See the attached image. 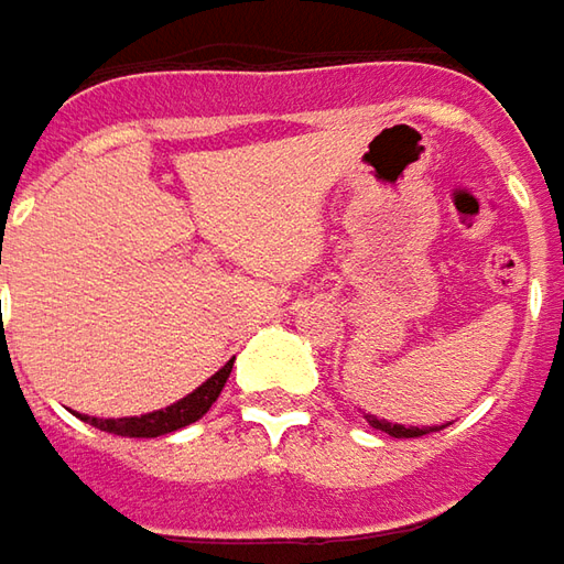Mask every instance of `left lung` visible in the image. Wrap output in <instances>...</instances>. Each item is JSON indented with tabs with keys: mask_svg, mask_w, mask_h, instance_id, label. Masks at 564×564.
<instances>
[{
	"mask_svg": "<svg viewBox=\"0 0 564 564\" xmlns=\"http://www.w3.org/2000/svg\"><path fill=\"white\" fill-rule=\"evenodd\" d=\"M367 423L373 426V430H382V433H389V436H395V440H411V436H426V433H436V430H443L448 423H440V426H404V423H389L377 417V414H367Z\"/></svg>",
	"mask_w": 564,
	"mask_h": 564,
	"instance_id": "8db88e82",
	"label": "left lung"
}]
</instances>
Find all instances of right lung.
I'll return each instance as SVG.
<instances>
[{
    "label": "right lung",
    "mask_w": 564,
    "mask_h": 564,
    "mask_svg": "<svg viewBox=\"0 0 564 564\" xmlns=\"http://www.w3.org/2000/svg\"><path fill=\"white\" fill-rule=\"evenodd\" d=\"M231 364L235 358L228 360L223 370H216L213 377L206 379L204 386H197L191 395L178 399L169 408H160V411H150V414H141V417H84L87 423H94L102 433H116V436H138V440H153V436H165V433H175L187 423L200 421L206 411L213 408V401L219 399L223 386H226L228 373H231Z\"/></svg>",
    "instance_id": "add662e5"
}]
</instances>
